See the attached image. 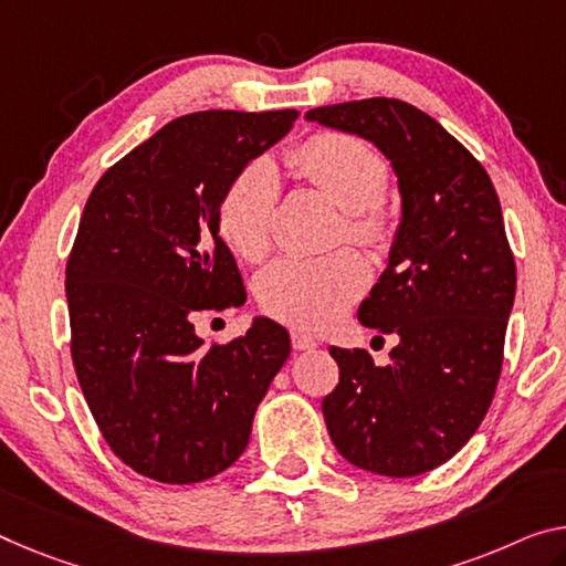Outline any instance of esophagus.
<instances>
[{
    "instance_id": "34e87169",
    "label": "esophagus",
    "mask_w": 566,
    "mask_h": 566,
    "mask_svg": "<svg viewBox=\"0 0 566 566\" xmlns=\"http://www.w3.org/2000/svg\"><path fill=\"white\" fill-rule=\"evenodd\" d=\"M291 344H293L295 352H311V349H316V346H318L316 338L303 334V332H291Z\"/></svg>"
}]
</instances>
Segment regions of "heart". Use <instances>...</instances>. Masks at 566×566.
Here are the masks:
<instances>
[{
	"mask_svg": "<svg viewBox=\"0 0 566 566\" xmlns=\"http://www.w3.org/2000/svg\"><path fill=\"white\" fill-rule=\"evenodd\" d=\"M285 167L344 210L342 234L369 248L387 245L395 217L385 202L387 161L352 134L324 132L285 154ZM277 174L263 159L234 174L220 199V232L234 253L260 260L273 240ZM369 268L354 250L303 258L285 255L255 281L260 308L283 324L326 328L367 291Z\"/></svg>",
	"mask_w": 566,
	"mask_h": 566,
	"instance_id": "b5f03b06",
	"label": "heart"
}]
</instances>
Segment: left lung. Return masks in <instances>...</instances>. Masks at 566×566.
I'll return each mask as SVG.
<instances>
[{"label":"left lung","instance_id":"left-lung-1","mask_svg":"<svg viewBox=\"0 0 566 566\" xmlns=\"http://www.w3.org/2000/svg\"><path fill=\"white\" fill-rule=\"evenodd\" d=\"M308 120L367 138L392 161L402 222L359 321L395 334L387 367L338 349L321 410L334 446L364 471L410 478L453 458L493 402L516 263L483 164L428 113L397 98L321 106ZM381 338V336H379Z\"/></svg>","mask_w":566,"mask_h":566}]
</instances>
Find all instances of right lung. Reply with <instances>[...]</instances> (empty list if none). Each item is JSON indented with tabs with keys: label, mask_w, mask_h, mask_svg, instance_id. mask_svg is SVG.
I'll return each instance as SVG.
<instances>
[{
	"label": "right lung",
	"mask_w": 566,
	"mask_h": 566,
	"mask_svg": "<svg viewBox=\"0 0 566 566\" xmlns=\"http://www.w3.org/2000/svg\"><path fill=\"white\" fill-rule=\"evenodd\" d=\"M295 118L187 113L113 164L85 202L65 265L73 367L103 440L151 481L189 485L230 468L291 354L271 318L210 346L195 321L245 303L220 199Z\"/></svg>",
	"instance_id": "1"
}]
</instances>
